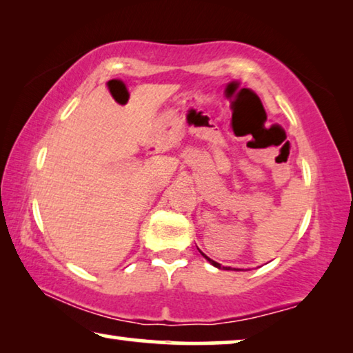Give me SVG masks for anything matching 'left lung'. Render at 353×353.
Returning a JSON list of instances; mask_svg holds the SVG:
<instances>
[{
  "mask_svg": "<svg viewBox=\"0 0 353 353\" xmlns=\"http://www.w3.org/2000/svg\"><path fill=\"white\" fill-rule=\"evenodd\" d=\"M202 254V252H201ZM202 255H204L205 256V259L208 260V261H210L212 263V265L214 266V268H219V270H225V271H241V270H235V268H234V270H232V268H229V266H221L219 265V263H216V261H213L212 259H208V256L205 255V254H202Z\"/></svg>",
  "mask_w": 353,
  "mask_h": 353,
  "instance_id": "obj_1",
  "label": "left lung"
}]
</instances>
